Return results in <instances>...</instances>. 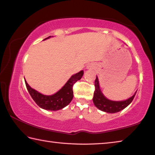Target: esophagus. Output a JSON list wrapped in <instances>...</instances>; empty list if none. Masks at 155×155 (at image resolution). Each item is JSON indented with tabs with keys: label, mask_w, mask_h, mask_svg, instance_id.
<instances>
[{
	"label": "esophagus",
	"mask_w": 155,
	"mask_h": 155,
	"mask_svg": "<svg viewBox=\"0 0 155 155\" xmlns=\"http://www.w3.org/2000/svg\"><path fill=\"white\" fill-rule=\"evenodd\" d=\"M87 68H89V67H87Z\"/></svg>",
	"instance_id": "obj_1"
}]
</instances>
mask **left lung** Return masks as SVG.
<instances>
[{
  "mask_svg": "<svg viewBox=\"0 0 155 155\" xmlns=\"http://www.w3.org/2000/svg\"><path fill=\"white\" fill-rule=\"evenodd\" d=\"M94 86L95 90L94 93V97H93L94 104L98 109L107 113H116L126 108L127 105L130 104V103L134 99V96L137 93V92H135L132 97L127 100L121 101H114L107 99L103 94V93L100 90L99 79H98L97 77L96 78L94 82Z\"/></svg>",
  "mask_w": 155,
  "mask_h": 155,
  "instance_id": "1",
  "label": "left lung"
}]
</instances>
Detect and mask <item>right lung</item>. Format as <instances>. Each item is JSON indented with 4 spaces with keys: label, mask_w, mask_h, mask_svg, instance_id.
Instances as JSON below:
<instances>
[{
    "label": "right lung",
    "mask_w": 155,
    "mask_h": 155,
    "mask_svg": "<svg viewBox=\"0 0 155 155\" xmlns=\"http://www.w3.org/2000/svg\"><path fill=\"white\" fill-rule=\"evenodd\" d=\"M51 36L44 39H48ZM83 75V71L72 75L64 86L53 95H44L31 88L25 80V85L29 94L39 107L41 108L56 111L61 110L70 104L73 99V85L77 81L80 80Z\"/></svg>",
    "instance_id": "1"
}]
</instances>
